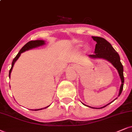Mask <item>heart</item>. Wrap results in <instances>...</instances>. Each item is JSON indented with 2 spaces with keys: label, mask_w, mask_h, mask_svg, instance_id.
<instances>
[{
  "label": "heart",
  "mask_w": 132,
  "mask_h": 132,
  "mask_svg": "<svg viewBox=\"0 0 132 132\" xmlns=\"http://www.w3.org/2000/svg\"><path fill=\"white\" fill-rule=\"evenodd\" d=\"M79 46H81V45H79Z\"/></svg>",
  "instance_id": "1"
}]
</instances>
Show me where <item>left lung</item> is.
<instances>
[{"mask_svg": "<svg viewBox=\"0 0 132 132\" xmlns=\"http://www.w3.org/2000/svg\"><path fill=\"white\" fill-rule=\"evenodd\" d=\"M92 38L94 41L97 42V44L95 45V51H94L95 54L89 55V56L93 59L99 58L107 60L110 62H111L113 65V66L118 70L122 82L121 87H120L119 93V96L123 90V82H124V77H123V69L122 64L120 61V57L119 56L118 53L115 51L114 49L111 46V44L108 42H107L105 38L99 37H92ZM109 104L105 106L102 107L101 108L106 106Z\"/></svg>", "mask_w": 132, "mask_h": 132, "instance_id": "left-lung-1", "label": "left lung"}]
</instances>
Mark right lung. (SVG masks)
Masks as SVG:
<instances>
[{
  "mask_svg": "<svg viewBox=\"0 0 132 132\" xmlns=\"http://www.w3.org/2000/svg\"><path fill=\"white\" fill-rule=\"evenodd\" d=\"M44 44H45V42L43 41V40H34V41H30V42H29L28 43H27L26 44V45H24V46L22 47V48H21V50L19 51L18 54L16 55V56L14 58L13 61V62H12V63H11V67L9 71V77L10 78L11 71V70H12L13 67L14 62L17 61L19 57L20 56L21 53H23V52H24V51H27V50H30V49L35 48V47H37V46H42V45H44ZM48 106H47V107H46V108H48ZM44 108H43V109H44ZM43 109L42 108V109H38V110H35V111H38V110H43Z\"/></svg>",
  "mask_w": 132,
  "mask_h": 132,
  "instance_id": "add662e5",
  "label": "right lung"
}]
</instances>
